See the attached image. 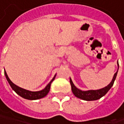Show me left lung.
<instances>
[{"label": "left lung", "instance_id": "obj_1", "mask_svg": "<svg viewBox=\"0 0 124 124\" xmlns=\"http://www.w3.org/2000/svg\"><path fill=\"white\" fill-rule=\"evenodd\" d=\"M118 71V70H117ZM117 72H115L114 74V77L112 78V81L109 85H108L107 86H106L105 88L97 90H88V91H82L81 90H79L74 85V83L72 82V79H70V82L71 85V88H72V91L74 94L75 97H77L79 99H81L85 101H94V100H97L101 97H102L103 96H104L106 93L108 92V90L111 88L113 84L114 81L116 79L117 77Z\"/></svg>", "mask_w": 124, "mask_h": 124}]
</instances>
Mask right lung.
<instances>
[{"label": "right lung", "mask_w": 124, "mask_h": 124, "mask_svg": "<svg viewBox=\"0 0 124 124\" xmlns=\"http://www.w3.org/2000/svg\"><path fill=\"white\" fill-rule=\"evenodd\" d=\"M5 75L6 77V79H7L8 83H9V85L12 87V89L18 95H20L21 97L24 98V99H29V100H36V99H41V98L45 97L48 94V93H49L51 83L54 81L55 77H56V75H55L54 77V78L52 79V81L47 84V85L43 90H42L41 91H37V92H31V91H29V90H25L23 88H20V87L17 86L16 85H15L14 83H12V81H11V80L9 79V77L7 76L6 72H5Z\"/></svg>", "instance_id": "1"}]
</instances>
